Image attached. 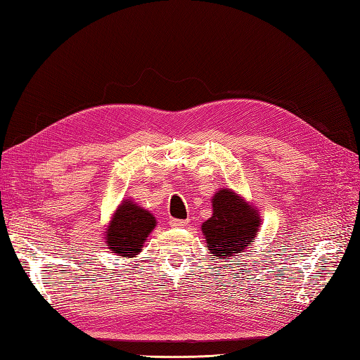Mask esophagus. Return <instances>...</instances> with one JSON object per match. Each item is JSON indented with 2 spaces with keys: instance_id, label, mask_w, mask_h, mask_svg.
Returning <instances> with one entry per match:
<instances>
[{
  "instance_id": "obj_1",
  "label": "esophagus",
  "mask_w": 360,
  "mask_h": 360,
  "mask_svg": "<svg viewBox=\"0 0 360 360\" xmlns=\"http://www.w3.org/2000/svg\"><path fill=\"white\" fill-rule=\"evenodd\" d=\"M190 223V219H170V226L174 229L186 227Z\"/></svg>"
}]
</instances>
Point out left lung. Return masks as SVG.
I'll return each instance as SVG.
<instances>
[{
    "label": "left lung",
    "instance_id": "8db88e82",
    "mask_svg": "<svg viewBox=\"0 0 360 360\" xmlns=\"http://www.w3.org/2000/svg\"><path fill=\"white\" fill-rule=\"evenodd\" d=\"M259 212L232 188H219L212 198V217L201 226L212 258L231 259L257 238Z\"/></svg>",
    "mask_w": 360,
    "mask_h": 360
}]
</instances>
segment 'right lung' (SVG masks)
Wrapping results in <instances>:
<instances>
[{"label":"right lung","instance_id":"1","mask_svg":"<svg viewBox=\"0 0 360 360\" xmlns=\"http://www.w3.org/2000/svg\"><path fill=\"white\" fill-rule=\"evenodd\" d=\"M155 227L156 218L153 213L131 200H124L105 227L103 238L112 254L122 258H134L142 252L145 240Z\"/></svg>","mask_w":360,"mask_h":360}]
</instances>
